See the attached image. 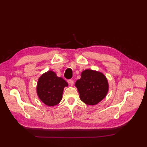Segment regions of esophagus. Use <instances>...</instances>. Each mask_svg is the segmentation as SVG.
Instances as JSON below:
<instances>
[{"instance_id": "1", "label": "esophagus", "mask_w": 147, "mask_h": 147, "mask_svg": "<svg viewBox=\"0 0 147 147\" xmlns=\"http://www.w3.org/2000/svg\"><path fill=\"white\" fill-rule=\"evenodd\" d=\"M68 82H69V83L70 84L71 86H73V84L74 83V81L73 80H69L68 81Z\"/></svg>"}]
</instances>
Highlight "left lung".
<instances>
[{"label":"left lung","instance_id":"obj_1","mask_svg":"<svg viewBox=\"0 0 147 147\" xmlns=\"http://www.w3.org/2000/svg\"><path fill=\"white\" fill-rule=\"evenodd\" d=\"M80 98L84 104L94 105L103 100L109 91V83L104 74L86 69L81 74V78L75 82Z\"/></svg>","mask_w":147,"mask_h":147}]
</instances>
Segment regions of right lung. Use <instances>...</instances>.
Instances as JSON below:
<instances>
[{
  "mask_svg": "<svg viewBox=\"0 0 147 147\" xmlns=\"http://www.w3.org/2000/svg\"><path fill=\"white\" fill-rule=\"evenodd\" d=\"M68 83L51 70L42 74L39 77L37 85V94L43 104L48 106L58 104L63 98L64 88Z\"/></svg>",
  "mask_w": 147,
  "mask_h": 147,
  "instance_id": "right-lung-1",
  "label": "right lung"
}]
</instances>
